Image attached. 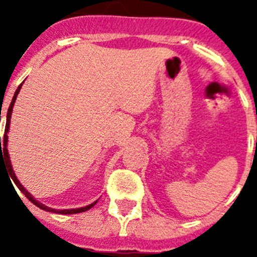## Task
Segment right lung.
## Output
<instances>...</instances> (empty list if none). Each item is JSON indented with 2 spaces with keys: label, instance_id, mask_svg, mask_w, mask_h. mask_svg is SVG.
<instances>
[{
  "label": "right lung",
  "instance_id": "right-lung-1",
  "mask_svg": "<svg viewBox=\"0 0 257 257\" xmlns=\"http://www.w3.org/2000/svg\"><path fill=\"white\" fill-rule=\"evenodd\" d=\"M20 88H22V85L19 86V87L17 88V91H15V94H14V97H13V100H11V104L10 106H9L8 109V114H6V127H5V135H4V140H1V136H0V152H4V156L6 157L5 160H6V167H8L9 170V174H10V178L13 179V181L15 183V185H17L18 188H19L20 192L24 194V196L27 197V198L29 199V201L33 203V205H36L37 207H40L41 210H45V211H49V212H54V213H61V215H70V213H78V212H85V211L90 210L91 207H94L95 205H96V202L95 201L94 203H91V205H88V206H85V207H81V208H72V210H55V208H50L47 207V206L42 205L41 202H38L37 199L33 198V196H32L31 193L28 192V190L26 189V188L23 187L22 184H20V181L18 180L17 176H15V174H14L13 171V166H11L10 163V158H9V152H8V133H9V127H10V118H11V113H13V106H14V103H15V100H17V96L18 94H19L20 91ZM3 143V147H1V143ZM2 156V154H1ZM0 161H1V157H0Z\"/></svg>",
  "mask_w": 257,
  "mask_h": 257
}]
</instances>
